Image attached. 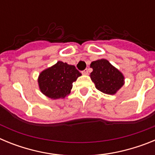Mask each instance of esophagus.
<instances>
[{"mask_svg": "<svg viewBox=\"0 0 155 155\" xmlns=\"http://www.w3.org/2000/svg\"><path fill=\"white\" fill-rule=\"evenodd\" d=\"M81 74L83 75H87V74H88V71H87V69H85L84 71H82Z\"/></svg>", "mask_w": 155, "mask_h": 155, "instance_id": "esophagus-1", "label": "esophagus"}]
</instances>
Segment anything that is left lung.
Returning a JSON list of instances; mask_svg holds the SVG:
<instances>
[{"label": "left lung", "instance_id": "obj_1", "mask_svg": "<svg viewBox=\"0 0 155 155\" xmlns=\"http://www.w3.org/2000/svg\"><path fill=\"white\" fill-rule=\"evenodd\" d=\"M90 68L93 69L89 75L91 81L97 89L105 94H116L125 83L123 73L105 59L93 61Z\"/></svg>", "mask_w": 155, "mask_h": 155}]
</instances>
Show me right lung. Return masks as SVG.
<instances>
[{
    "mask_svg": "<svg viewBox=\"0 0 155 155\" xmlns=\"http://www.w3.org/2000/svg\"><path fill=\"white\" fill-rule=\"evenodd\" d=\"M81 75L74 65L58 61L40 72L38 77L39 90L51 99L64 98L71 93L73 82Z\"/></svg>",
    "mask_w": 155,
    "mask_h": 155,
    "instance_id": "add662e5",
    "label": "right lung"
}]
</instances>
